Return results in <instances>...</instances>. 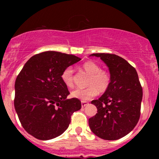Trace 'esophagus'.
<instances>
[{
	"label": "esophagus",
	"instance_id": "34e87169",
	"mask_svg": "<svg viewBox=\"0 0 159 159\" xmlns=\"http://www.w3.org/2000/svg\"><path fill=\"white\" fill-rule=\"evenodd\" d=\"M88 105V102H85V101H81V106L82 107H85L86 105Z\"/></svg>",
	"mask_w": 159,
	"mask_h": 159
}]
</instances>
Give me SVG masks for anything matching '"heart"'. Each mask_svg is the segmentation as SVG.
<instances>
[{"label": "heart", "instance_id": "b5f03b06", "mask_svg": "<svg viewBox=\"0 0 159 159\" xmlns=\"http://www.w3.org/2000/svg\"><path fill=\"white\" fill-rule=\"evenodd\" d=\"M84 70L90 75L86 88H75L71 92L73 98H78L81 101H87L98 93H104L110 84V75L105 71L102 70L100 66L93 61H87L84 63ZM62 81L67 87H72L74 84L73 69L72 67H67L61 74Z\"/></svg>", "mask_w": 159, "mask_h": 159}]
</instances>
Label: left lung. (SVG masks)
<instances>
[{
	"label": "left lung",
	"instance_id": "left-lung-1",
	"mask_svg": "<svg viewBox=\"0 0 159 159\" xmlns=\"http://www.w3.org/2000/svg\"><path fill=\"white\" fill-rule=\"evenodd\" d=\"M110 72V84L91 104L97 113L89 119L93 134L104 140H118L133 130L139 120L143 91L136 69L116 54L97 53Z\"/></svg>",
	"mask_w": 159,
	"mask_h": 159
}]
</instances>
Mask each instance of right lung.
I'll list each match as a JSON object with an SVG mask.
<instances>
[{"label": "right lung", "mask_w": 159, "mask_h": 159, "mask_svg": "<svg viewBox=\"0 0 159 159\" xmlns=\"http://www.w3.org/2000/svg\"><path fill=\"white\" fill-rule=\"evenodd\" d=\"M81 58L57 52L31 57L15 82L14 106L21 125L39 140L63 134L74 111L81 108L78 98L68 99L69 92L61 78L63 71Z\"/></svg>", "instance_id": "add662e5"}]
</instances>
